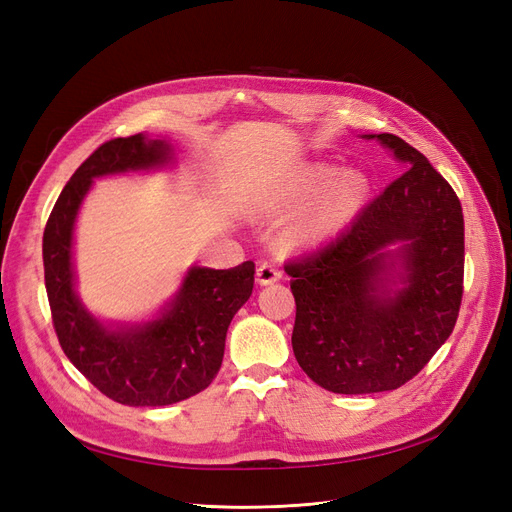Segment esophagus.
Returning a JSON list of instances; mask_svg holds the SVG:
<instances>
[{"instance_id": "esophagus-1", "label": "esophagus", "mask_w": 512, "mask_h": 512, "mask_svg": "<svg viewBox=\"0 0 512 512\" xmlns=\"http://www.w3.org/2000/svg\"><path fill=\"white\" fill-rule=\"evenodd\" d=\"M282 272L278 270V266H274V263H261V266L257 268V282L259 285H272V282L280 280Z\"/></svg>"}]
</instances>
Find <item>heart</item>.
Here are the masks:
<instances>
[{
  "label": "heart",
  "mask_w": 512,
  "mask_h": 512,
  "mask_svg": "<svg viewBox=\"0 0 512 512\" xmlns=\"http://www.w3.org/2000/svg\"><path fill=\"white\" fill-rule=\"evenodd\" d=\"M331 177L333 170L314 168L310 173L287 181L263 202V211L270 217L293 215L309 206L285 230L287 242L308 244L325 240L346 227L361 211L369 192L367 179L358 173H344L321 193L319 189L325 187Z\"/></svg>",
  "instance_id": "1"
}]
</instances>
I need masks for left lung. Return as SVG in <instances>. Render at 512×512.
<instances>
[{
    "label": "left lung",
    "mask_w": 512,
    "mask_h": 512,
    "mask_svg": "<svg viewBox=\"0 0 512 512\" xmlns=\"http://www.w3.org/2000/svg\"><path fill=\"white\" fill-rule=\"evenodd\" d=\"M365 139L392 149L407 170L337 238L285 266L297 306V363L337 394L407 384L447 342L464 293L456 192L401 137ZM392 243L400 249L390 252Z\"/></svg>",
    "instance_id": "8db88e82"
}]
</instances>
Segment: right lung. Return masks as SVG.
I'll use <instances>...</instances> for the list:
<instances>
[{
	"label": "right lung",
	"mask_w": 512,
	"mask_h": 512,
	"mask_svg": "<svg viewBox=\"0 0 512 512\" xmlns=\"http://www.w3.org/2000/svg\"><path fill=\"white\" fill-rule=\"evenodd\" d=\"M173 160L162 139L141 132L103 143L63 187L44 230V278L59 344L86 380L130 407L173 405L215 380L225 333L253 293L255 263L230 270L194 266L166 310L151 323L109 329L75 293L73 225L94 177L160 168Z\"/></svg>",
	"instance_id": "1"
}]
</instances>
